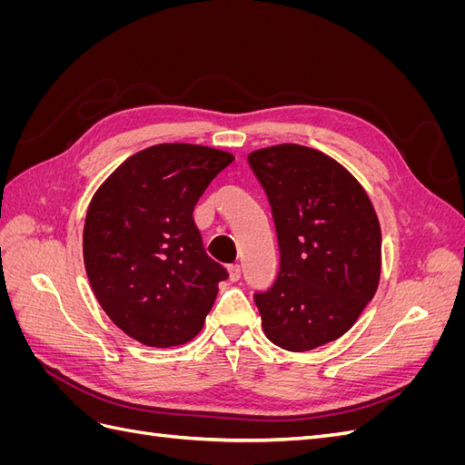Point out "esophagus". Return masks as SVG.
Listing matches in <instances>:
<instances>
[{
  "instance_id": "esophagus-1",
  "label": "esophagus",
  "mask_w": 465,
  "mask_h": 465,
  "mask_svg": "<svg viewBox=\"0 0 465 465\" xmlns=\"http://www.w3.org/2000/svg\"><path fill=\"white\" fill-rule=\"evenodd\" d=\"M229 279H231V281H238V279H241V265H238V263L229 265Z\"/></svg>"
}]
</instances>
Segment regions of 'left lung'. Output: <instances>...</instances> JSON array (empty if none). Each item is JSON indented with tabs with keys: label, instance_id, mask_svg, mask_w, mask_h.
<instances>
[{
	"label": "left lung",
	"instance_id": "1",
	"mask_svg": "<svg viewBox=\"0 0 465 465\" xmlns=\"http://www.w3.org/2000/svg\"><path fill=\"white\" fill-rule=\"evenodd\" d=\"M279 242L273 287L256 292L267 340L302 353L341 337L372 301L382 232L369 193L326 153L297 143L252 151Z\"/></svg>",
	"mask_w": 465,
	"mask_h": 465
}]
</instances>
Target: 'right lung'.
<instances>
[{
  "mask_svg": "<svg viewBox=\"0 0 465 465\" xmlns=\"http://www.w3.org/2000/svg\"><path fill=\"white\" fill-rule=\"evenodd\" d=\"M234 157L159 143L125 159L93 195L83 260L98 304L135 341L174 347L203 328L227 270L211 260L193 207Z\"/></svg>",
  "mask_w": 465,
  "mask_h": 465,
  "instance_id": "add662e5",
  "label": "right lung"
}]
</instances>
